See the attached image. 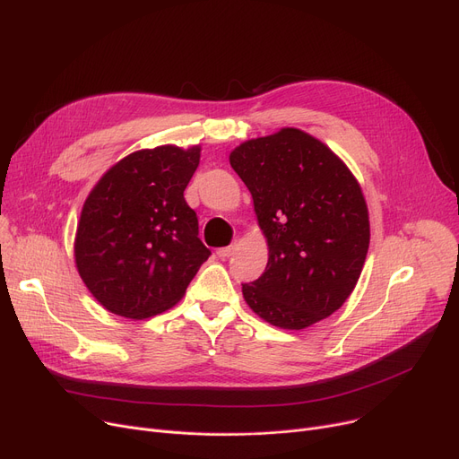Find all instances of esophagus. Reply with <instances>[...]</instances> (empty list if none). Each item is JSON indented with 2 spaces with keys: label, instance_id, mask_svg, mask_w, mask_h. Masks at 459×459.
Instances as JSON below:
<instances>
[{
  "label": "esophagus",
  "instance_id": "obj_1",
  "mask_svg": "<svg viewBox=\"0 0 459 459\" xmlns=\"http://www.w3.org/2000/svg\"><path fill=\"white\" fill-rule=\"evenodd\" d=\"M234 249H236L234 246H229V247H220V249L215 251V255L220 256V258H229V256L234 253Z\"/></svg>",
  "mask_w": 459,
  "mask_h": 459
}]
</instances>
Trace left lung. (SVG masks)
I'll list each match as a JSON object with an SVG mask.
<instances>
[{
  "instance_id": "obj_1",
  "label": "left lung",
  "mask_w": 459,
  "mask_h": 459,
  "mask_svg": "<svg viewBox=\"0 0 459 459\" xmlns=\"http://www.w3.org/2000/svg\"><path fill=\"white\" fill-rule=\"evenodd\" d=\"M229 160L268 239L266 272L242 284L244 299L281 329L331 316L353 292L370 244L357 178L327 144L298 128L249 139Z\"/></svg>"
}]
</instances>
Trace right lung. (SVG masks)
<instances>
[{"instance_id":"obj_1","label":"right lung","mask_w":459,"mask_h":459,"mask_svg":"<svg viewBox=\"0 0 459 459\" xmlns=\"http://www.w3.org/2000/svg\"><path fill=\"white\" fill-rule=\"evenodd\" d=\"M201 147L161 144L117 161L82 208L76 268L104 308L143 320L177 305L210 249L184 189Z\"/></svg>"}]
</instances>
